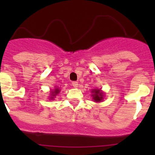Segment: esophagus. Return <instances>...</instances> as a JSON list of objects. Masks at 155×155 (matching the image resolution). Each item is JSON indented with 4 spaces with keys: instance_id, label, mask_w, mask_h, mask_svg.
I'll return each instance as SVG.
<instances>
[{
    "instance_id": "1",
    "label": "esophagus",
    "mask_w": 155,
    "mask_h": 155,
    "mask_svg": "<svg viewBox=\"0 0 155 155\" xmlns=\"http://www.w3.org/2000/svg\"><path fill=\"white\" fill-rule=\"evenodd\" d=\"M72 86H73L74 87H78V83L77 81H73L72 82Z\"/></svg>"
}]
</instances>
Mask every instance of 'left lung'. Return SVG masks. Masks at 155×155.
Masks as SVG:
<instances>
[{
	"instance_id": "obj_1",
	"label": "left lung",
	"mask_w": 155,
	"mask_h": 155,
	"mask_svg": "<svg viewBox=\"0 0 155 155\" xmlns=\"http://www.w3.org/2000/svg\"><path fill=\"white\" fill-rule=\"evenodd\" d=\"M92 93H94L92 94L93 99L95 102H100L101 100H102V93L100 91V90H93Z\"/></svg>"
}]
</instances>
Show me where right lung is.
<instances>
[{"mask_svg":"<svg viewBox=\"0 0 155 155\" xmlns=\"http://www.w3.org/2000/svg\"><path fill=\"white\" fill-rule=\"evenodd\" d=\"M59 92H60V90H59L58 88H56L55 91H53V92H52V94H51V95H52V96H53V97H51V98H53V96H55L56 94H58Z\"/></svg>","mask_w":155,"mask_h":155,"instance_id":"right-lung-1","label":"right lung"}]
</instances>
